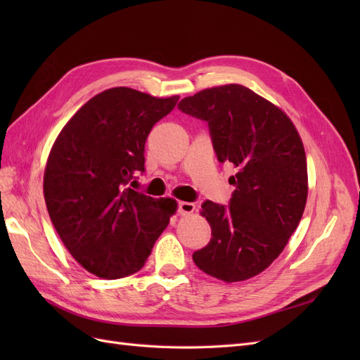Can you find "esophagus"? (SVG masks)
I'll list each match as a JSON object with an SVG mask.
<instances>
[{
	"label": "esophagus",
	"mask_w": 360,
	"mask_h": 360,
	"mask_svg": "<svg viewBox=\"0 0 360 360\" xmlns=\"http://www.w3.org/2000/svg\"><path fill=\"white\" fill-rule=\"evenodd\" d=\"M195 212V204L193 202H186V201H180L177 204V213L179 214H191Z\"/></svg>",
	"instance_id": "esophagus-1"
}]
</instances>
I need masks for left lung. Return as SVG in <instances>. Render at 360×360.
Here are the masks:
<instances>
[{"label":"left lung","instance_id":"8db88e82","mask_svg":"<svg viewBox=\"0 0 360 360\" xmlns=\"http://www.w3.org/2000/svg\"><path fill=\"white\" fill-rule=\"evenodd\" d=\"M179 110L209 124L217 160L236 168L228 205H201L212 238L192 258L225 282L252 278L279 257L302 219L308 197L302 139L279 108L238 84L184 97Z\"/></svg>","mask_w":360,"mask_h":360}]
</instances>
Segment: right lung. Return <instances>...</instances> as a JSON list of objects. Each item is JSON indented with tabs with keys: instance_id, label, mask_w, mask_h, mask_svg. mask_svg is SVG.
Listing matches in <instances>:
<instances>
[{
	"instance_id": "add662e5",
	"label": "right lung",
	"mask_w": 360,
	"mask_h": 360,
	"mask_svg": "<svg viewBox=\"0 0 360 360\" xmlns=\"http://www.w3.org/2000/svg\"><path fill=\"white\" fill-rule=\"evenodd\" d=\"M179 99L105 90L69 120L51 150L43 179L49 217L72 257L96 276L118 279L143 269L176 213L174 200L132 188L146 171L150 130Z\"/></svg>"
}]
</instances>
